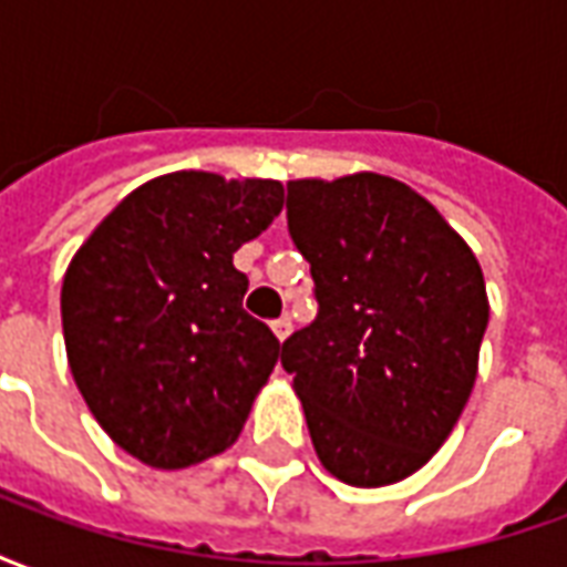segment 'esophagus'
Here are the masks:
<instances>
[{"label": "esophagus", "mask_w": 567, "mask_h": 567, "mask_svg": "<svg viewBox=\"0 0 567 567\" xmlns=\"http://www.w3.org/2000/svg\"><path fill=\"white\" fill-rule=\"evenodd\" d=\"M272 333H276L279 340H285V337L291 333V319H288V316H282V319L272 321Z\"/></svg>", "instance_id": "34e87169"}]
</instances>
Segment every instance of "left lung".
Returning <instances> with one entry per match:
<instances>
[{"label": "left lung", "mask_w": 567, "mask_h": 567, "mask_svg": "<svg viewBox=\"0 0 567 567\" xmlns=\"http://www.w3.org/2000/svg\"><path fill=\"white\" fill-rule=\"evenodd\" d=\"M288 234L319 316L282 343L319 462L349 486L406 480L476 380L488 297L474 251L398 178L288 182Z\"/></svg>", "instance_id": "1"}]
</instances>
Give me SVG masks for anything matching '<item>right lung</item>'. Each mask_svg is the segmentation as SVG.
Masks as SVG:
<instances>
[{
	"label": "right lung",
	"mask_w": 567,
	"mask_h": 567,
	"mask_svg": "<svg viewBox=\"0 0 567 567\" xmlns=\"http://www.w3.org/2000/svg\"><path fill=\"white\" fill-rule=\"evenodd\" d=\"M272 178H151L105 215L63 276L75 385L133 458L175 471L224 452L270 380L279 340L243 309L234 251L282 212Z\"/></svg>",
	"instance_id": "add662e5"
}]
</instances>
